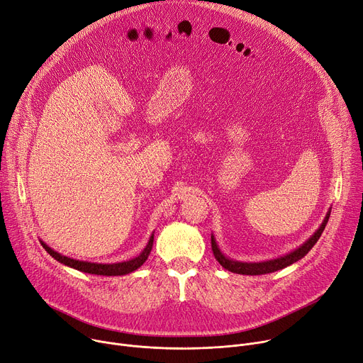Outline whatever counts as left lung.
<instances>
[{
  "label": "left lung",
  "mask_w": 363,
  "mask_h": 363,
  "mask_svg": "<svg viewBox=\"0 0 363 363\" xmlns=\"http://www.w3.org/2000/svg\"><path fill=\"white\" fill-rule=\"evenodd\" d=\"M330 210L325 216L324 222L321 223V226L317 229V232L313 233L305 244H302L299 248H296L295 251L289 252L280 258H276V259H269V261H261V262H242V261H235V259H230L228 258L220 250L219 247H217L216 244V239L214 236L211 235V250H213V254H214V258L220 262L222 267H225L226 270L232 272V273H236V274H247V276H259V274H267V273H273V272H277V270H281L284 267H287V265H291L296 261H299L301 258H303L311 250L312 247L317 244V240L320 239L321 233L324 232L325 229V225L330 219Z\"/></svg>",
  "instance_id": "1"
}]
</instances>
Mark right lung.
Returning <instances> with one entry per match:
<instances>
[{"instance_id":"right-lung-1","label":"right lung","mask_w":363,"mask_h":363,"mask_svg":"<svg viewBox=\"0 0 363 363\" xmlns=\"http://www.w3.org/2000/svg\"><path fill=\"white\" fill-rule=\"evenodd\" d=\"M153 238H155V235L150 236L146 248H144L135 258H131V259L123 261V262H113V264H99V262L79 261V259H74V258L61 255L60 252L54 251L52 248L48 247L45 242H42V240H40V245L45 248V251L48 254L52 255L57 261H60L64 265H68V267H71V269H76L79 272L89 273V274H98V276H124V274H128V273L137 270L138 267H141L144 262H146V259H147V257H149V254L153 248Z\"/></svg>"}]
</instances>
